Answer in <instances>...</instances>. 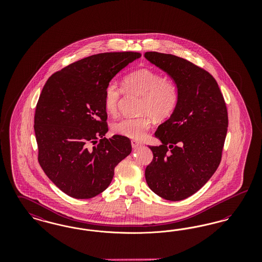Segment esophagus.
<instances>
[{
	"label": "esophagus",
	"instance_id": "esophagus-1",
	"mask_svg": "<svg viewBox=\"0 0 262 262\" xmlns=\"http://www.w3.org/2000/svg\"><path fill=\"white\" fill-rule=\"evenodd\" d=\"M132 146H133V148L137 149L139 146H141V143L138 142V141H136V140H132Z\"/></svg>",
	"mask_w": 262,
	"mask_h": 262
}]
</instances>
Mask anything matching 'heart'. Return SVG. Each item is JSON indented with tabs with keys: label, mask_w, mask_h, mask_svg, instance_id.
I'll return each instance as SVG.
<instances>
[{
	"label": "heart",
	"mask_w": 262,
	"mask_h": 262,
	"mask_svg": "<svg viewBox=\"0 0 262 262\" xmlns=\"http://www.w3.org/2000/svg\"><path fill=\"white\" fill-rule=\"evenodd\" d=\"M125 89L143 97L141 114L149 117L125 118L113 125V130L123 137L141 140L146 137L150 126V117L160 122L174 112L179 102V90L174 82L163 78L158 72L143 68L125 76ZM123 89L116 82H109L104 90L103 103L106 112L116 115L119 110Z\"/></svg>",
	"instance_id": "heart-1"
}]
</instances>
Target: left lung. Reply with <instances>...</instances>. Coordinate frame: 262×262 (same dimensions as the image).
Returning a JSON list of instances; mask_svg holds the SVG:
<instances>
[{
    "label": "left lung",
    "mask_w": 262,
    "mask_h": 262,
    "mask_svg": "<svg viewBox=\"0 0 262 262\" xmlns=\"http://www.w3.org/2000/svg\"><path fill=\"white\" fill-rule=\"evenodd\" d=\"M144 57L179 90L174 112L154 134L161 145L149 146L146 183L164 200H185L208 182L221 161L228 127L224 98L214 77L192 62L158 52Z\"/></svg>",
    "instance_id": "8db88e82"
}]
</instances>
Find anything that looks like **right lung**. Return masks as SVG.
Masks as SVG:
<instances>
[{
	"label": "right lung",
	"instance_id": "add662e5",
	"mask_svg": "<svg viewBox=\"0 0 262 262\" xmlns=\"http://www.w3.org/2000/svg\"><path fill=\"white\" fill-rule=\"evenodd\" d=\"M140 56H90L51 75L42 89L34 117L38 161L66 194L77 200L98 195L111 184L115 167L130 154L128 137H105L103 96L113 77Z\"/></svg>",
	"mask_w": 262,
	"mask_h": 262
}]
</instances>
